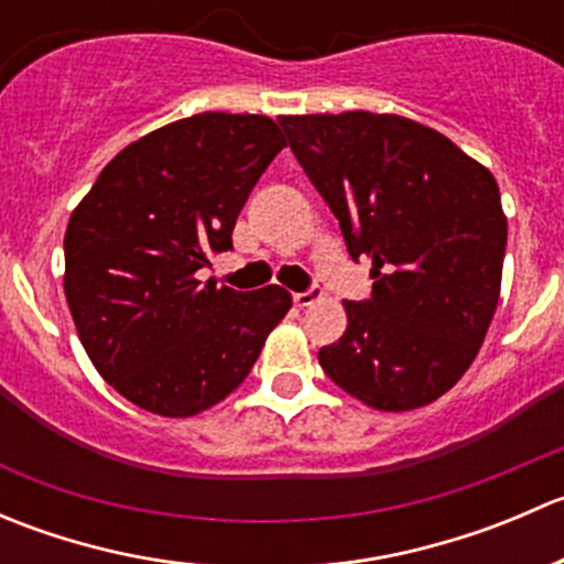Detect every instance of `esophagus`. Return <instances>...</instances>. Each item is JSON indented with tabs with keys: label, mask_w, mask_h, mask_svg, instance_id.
<instances>
[{
	"label": "esophagus",
	"mask_w": 564,
	"mask_h": 564,
	"mask_svg": "<svg viewBox=\"0 0 564 564\" xmlns=\"http://www.w3.org/2000/svg\"><path fill=\"white\" fill-rule=\"evenodd\" d=\"M316 300H322V292H318L316 286L308 289V292H303V294H294V305H297V308H308V305H314Z\"/></svg>",
	"instance_id": "1"
}]
</instances>
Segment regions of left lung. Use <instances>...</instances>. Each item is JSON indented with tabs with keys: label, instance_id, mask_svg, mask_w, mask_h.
<instances>
[{
	"label": "left lung",
	"instance_id": "1",
	"mask_svg": "<svg viewBox=\"0 0 564 564\" xmlns=\"http://www.w3.org/2000/svg\"><path fill=\"white\" fill-rule=\"evenodd\" d=\"M294 158L338 218L351 259H371L373 297L346 303L324 373L379 412L445 395L475 362L502 289L499 185L440 130L398 113L278 117Z\"/></svg>",
	"mask_w": 564,
	"mask_h": 564
}]
</instances>
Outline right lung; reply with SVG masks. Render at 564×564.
<instances>
[{
    "mask_svg": "<svg viewBox=\"0 0 564 564\" xmlns=\"http://www.w3.org/2000/svg\"><path fill=\"white\" fill-rule=\"evenodd\" d=\"M286 147L264 113L204 111L141 135L100 172L65 231V297L89 360L161 417H193L246 382L292 308L281 286L198 281L231 250L248 193Z\"/></svg>",
    "mask_w": 564,
    "mask_h": 564,
    "instance_id": "right-lung-1",
    "label": "right lung"
}]
</instances>
